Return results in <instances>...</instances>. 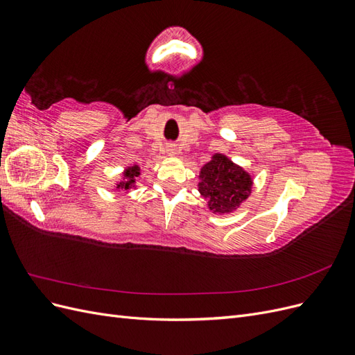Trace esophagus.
<instances>
[{
  "mask_svg": "<svg viewBox=\"0 0 355 355\" xmlns=\"http://www.w3.org/2000/svg\"><path fill=\"white\" fill-rule=\"evenodd\" d=\"M175 153V149L173 148H168V154H173Z\"/></svg>",
  "mask_w": 355,
  "mask_h": 355,
  "instance_id": "esophagus-1",
  "label": "esophagus"
}]
</instances>
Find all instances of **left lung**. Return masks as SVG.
<instances>
[{"mask_svg": "<svg viewBox=\"0 0 355 355\" xmlns=\"http://www.w3.org/2000/svg\"><path fill=\"white\" fill-rule=\"evenodd\" d=\"M253 180L247 171L222 154H214L200 171L198 191L213 213H231L249 198Z\"/></svg>", "mask_w": 355, "mask_h": 355, "instance_id": "left-lung-1", "label": "left lung"}]
</instances>
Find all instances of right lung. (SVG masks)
I'll return each mask as SVG.
<instances>
[{
    "label": "right lung",
    "mask_w": 355,
    "mask_h": 355,
    "mask_svg": "<svg viewBox=\"0 0 355 355\" xmlns=\"http://www.w3.org/2000/svg\"><path fill=\"white\" fill-rule=\"evenodd\" d=\"M139 176H141V167H139L137 164L127 167L124 170V173H123V179L116 184V189L127 191V189H130V188H135L136 187L135 185L136 184V178H139Z\"/></svg>",
    "instance_id": "1"
}]
</instances>
